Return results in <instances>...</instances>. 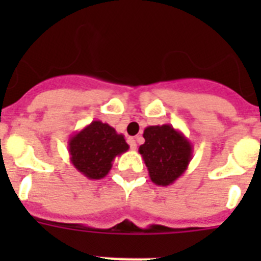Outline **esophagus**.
<instances>
[{
  "label": "esophagus",
  "instance_id": "esophagus-1",
  "mask_svg": "<svg viewBox=\"0 0 261 261\" xmlns=\"http://www.w3.org/2000/svg\"><path fill=\"white\" fill-rule=\"evenodd\" d=\"M127 142H128V145H130V147L133 149V150H135L137 149V141H135V138H128L127 139Z\"/></svg>",
  "mask_w": 261,
  "mask_h": 261
}]
</instances>
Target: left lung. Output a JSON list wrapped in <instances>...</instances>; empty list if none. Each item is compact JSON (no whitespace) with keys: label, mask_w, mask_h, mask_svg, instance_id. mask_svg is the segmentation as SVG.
<instances>
[{"label":"left lung","mask_w":261,"mask_h":261,"mask_svg":"<svg viewBox=\"0 0 261 261\" xmlns=\"http://www.w3.org/2000/svg\"><path fill=\"white\" fill-rule=\"evenodd\" d=\"M145 143L139 146L150 180L157 186L173 184L187 171L194 146L181 131L171 124L149 126L143 131Z\"/></svg>","instance_id":"8db88e82"}]
</instances>
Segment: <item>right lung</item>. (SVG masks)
Instances as JSON below:
<instances>
[{
    "label": "right lung",
    "instance_id": "1",
    "mask_svg": "<svg viewBox=\"0 0 261 261\" xmlns=\"http://www.w3.org/2000/svg\"><path fill=\"white\" fill-rule=\"evenodd\" d=\"M73 167L90 180L106 177L118 155L128 150L124 135L108 123L93 120L71 135L67 142Z\"/></svg>",
    "mask_w": 261,
    "mask_h": 261
}]
</instances>
